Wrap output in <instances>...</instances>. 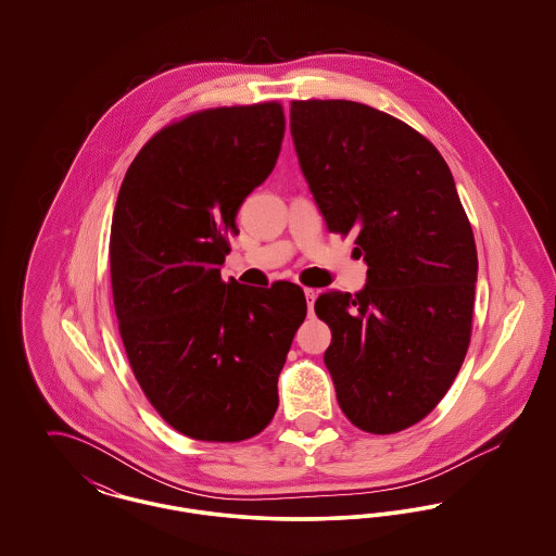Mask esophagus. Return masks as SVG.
Instances as JSON below:
<instances>
[{
	"instance_id": "obj_1",
	"label": "esophagus",
	"mask_w": 556,
	"mask_h": 556,
	"mask_svg": "<svg viewBox=\"0 0 556 556\" xmlns=\"http://www.w3.org/2000/svg\"><path fill=\"white\" fill-rule=\"evenodd\" d=\"M304 295H306V300H308V311L313 313V306H315V298H317V290H313V288H306V290H304Z\"/></svg>"
}]
</instances>
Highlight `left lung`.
Segmentation results:
<instances>
[{
	"mask_svg": "<svg viewBox=\"0 0 556 556\" xmlns=\"http://www.w3.org/2000/svg\"><path fill=\"white\" fill-rule=\"evenodd\" d=\"M302 173L331 233L369 266L356 295L315 302L345 417L386 435L446 396L471 342L477 250L448 164L424 135L348 100H293Z\"/></svg>",
	"mask_w": 556,
	"mask_h": 556,
	"instance_id": "left-lung-1",
	"label": "left lung"
}]
</instances>
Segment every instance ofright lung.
<instances>
[{
  "label": "right lung",
  "mask_w": 556,
  "mask_h": 556,
  "mask_svg": "<svg viewBox=\"0 0 556 556\" xmlns=\"http://www.w3.org/2000/svg\"><path fill=\"white\" fill-rule=\"evenodd\" d=\"M279 102L187 114L135 156L110 229V279L132 375L187 438L241 442L270 424L306 317L300 286L223 281L243 200L275 168Z\"/></svg>",
  "instance_id": "obj_1"
}]
</instances>
